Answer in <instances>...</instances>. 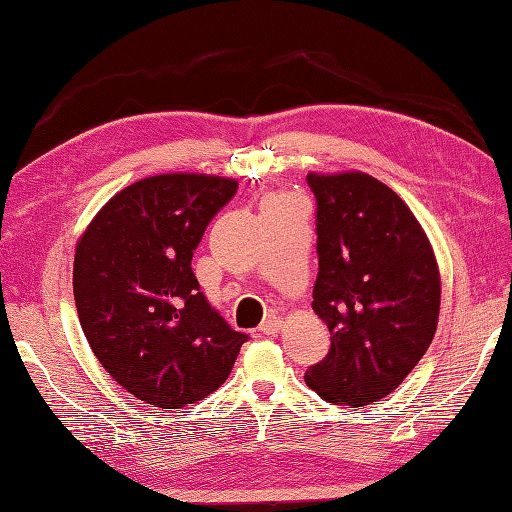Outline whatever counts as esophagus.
I'll use <instances>...</instances> for the list:
<instances>
[{
    "mask_svg": "<svg viewBox=\"0 0 512 512\" xmlns=\"http://www.w3.org/2000/svg\"><path fill=\"white\" fill-rule=\"evenodd\" d=\"M281 328H284V319L275 317V314H270V317H266L264 323L259 325V330H262L264 334H277Z\"/></svg>",
    "mask_w": 512,
    "mask_h": 512,
    "instance_id": "34e87169",
    "label": "esophagus"
}]
</instances>
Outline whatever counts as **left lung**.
<instances>
[{"instance_id": "left-lung-1", "label": "left lung", "mask_w": 512, "mask_h": 512, "mask_svg": "<svg viewBox=\"0 0 512 512\" xmlns=\"http://www.w3.org/2000/svg\"><path fill=\"white\" fill-rule=\"evenodd\" d=\"M317 198L312 310L332 345L306 372L334 405L389 396L427 352L440 317V268L405 200L363 171L308 173Z\"/></svg>"}]
</instances>
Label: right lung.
Returning a JSON list of instances; mask_svg holds the SVG:
<instances>
[{
	"label": "right lung",
	"mask_w": 512,
	"mask_h": 512,
	"mask_svg": "<svg viewBox=\"0 0 512 512\" xmlns=\"http://www.w3.org/2000/svg\"><path fill=\"white\" fill-rule=\"evenodd\" d=\"M237 180L160 173L103 204L74 248L72 288L85 339L118 385L160 409L220 387L246 334L200 292L191 257Z\"/></svg>",
	"instance_id": "add662e5"
}]
</instances>
